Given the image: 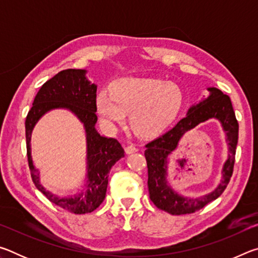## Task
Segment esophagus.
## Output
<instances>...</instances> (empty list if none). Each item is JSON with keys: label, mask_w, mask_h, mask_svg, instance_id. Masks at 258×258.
<instances>
[{"label": "esophagus", "mask_w": 258, "mask_h": 258, "mask_svg": "<svg viewBox=\"0 0 258 258\" xmlns=\"http://www.w3.org/2000/svg\"><path fill=\"white\" fill-rule=\"evenodd\" d=\"M125 150L127 154H133V152H137L138 151V148L135 147L134 145H128L127 147L125 148Z\"/></svg>", "instance_id": "1"}]
</instances>
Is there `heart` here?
I'll return each instance as SVG.
<instances>
[{"label": "heart", "mask_w": 258, "mask_h": 258, "mask_svg": "<svg viewBox=\"0 0 258 258\" xmlns=\"http://www.w3.org/2000/svg\"><path fill=\"white\" fill-rule=\"evenodd\" d=\"M183 104V93L174 83L157 78L128 76L113 81L108 90L95 97V107L103 124L123 123L130 112V123L138 133L156 135L176 118Z\"/></svg>", "instance_id": "b5f03b06"}]
</instances>
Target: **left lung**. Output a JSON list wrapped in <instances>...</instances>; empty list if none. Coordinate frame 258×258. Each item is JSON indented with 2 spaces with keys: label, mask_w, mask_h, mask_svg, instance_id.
I'll use <instances>...</instances> for the list:
<instances>
[{
  "label": "left lung",
  "mask_w": 258,
  "mask_h": 258,
  "mask_svg": "<svg viewBox=\"0 0 258 258\" xmlns=\"http://www.w3.org/2000/svg\"><path fill=\"white\" fill-rule=\"evenodd\" d=\"M206 99L189 108L186 116L172 130L155 139L146 146L145 156L148 166V189L151 202L161 211L172 215L191 214L204 208L223 194L232 176L235 149L238 143L239 124L235 118L232 103L228 95L216 87H208ZM208 119H217L226 133L228 143V158L222 168V180L215 189L202 198H185L177 194L168 184V159L176 150L178 142L186 132Z\"/></svg>",
  "instance_id": "1"
}]
</instances>
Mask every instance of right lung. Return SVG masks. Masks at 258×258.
<instances>
[{
	"instance_id": "1",
	"label": "right lung",
	"mask_w": 258,
	"mask_h": 258,
	"mask_svg": "<svg viewBox=\"0 0 258 258\" xmlns=\"http://www.w3.org/2000/svg\"><path fill=\"white\" fill-rule=\"evenodd\" d=\"M86 73L85 69H66L45 82L35 97L25 121L28 165L35 186L51 203L74 214L91 213L101 205L106 197L109 172L116 161L125 156L123 147L116 139L102 137L95 128L97 85L87 80ZM54 108L73 112L85 126L87 135V182L82 191L69 198L52 194L40 184L39 173L31 159L30 139L34 125L46 112Z\"/></svg>"
}]
</instances>
